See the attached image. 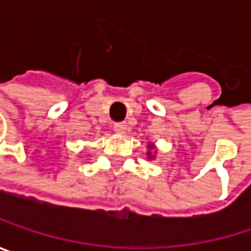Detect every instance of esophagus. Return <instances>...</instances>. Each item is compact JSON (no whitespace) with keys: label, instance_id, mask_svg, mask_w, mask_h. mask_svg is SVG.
Listing matches in <instances>:
<instances>
[{"label":"esophagus","instance_id":"1","mask_svg":"<svg viewBox=\"0 0 251 251\" xmlns=\"http://www.w3.org/2000/svg\"><path fill=\"white\" fill-rule=\"evenodd\" d=\"M113 129H115V132H118V133H125L127 126H126V124H124V122H121V124H116V125L113 126Z\"/></svg>","mask_w":251,"mask_h":251}]
</instances>
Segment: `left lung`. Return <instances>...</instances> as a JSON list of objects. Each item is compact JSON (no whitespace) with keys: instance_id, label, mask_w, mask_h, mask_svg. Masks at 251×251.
Listing matches in <instances>:
<instances>
[{"instance_id":"left-lung-1","label":"left lung","mask_w":251,"mask_h":251,"mask_svg":"<svg viewBox=\"0 0 251 251\" xmlns=\"http://www.w3.org/2000/svg\"><path fill=\"white\" fill-rule=\"evenodd\" d=\"M155 154H157V147H155V144H148L147 145V157H148V160H154L155 158Z\"/></svg>"}]
</instances>
